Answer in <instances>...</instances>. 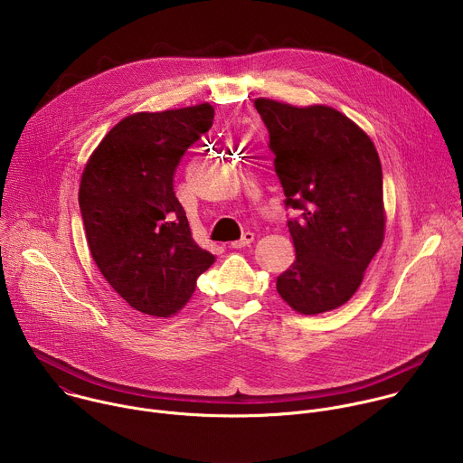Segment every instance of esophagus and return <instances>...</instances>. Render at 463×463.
<instances>
[{
    "instance_id": "34e87169",
    "label": "esophagus",
    "mask_w": 463,
    "mask_h": 463,
    "mask_svg": "<svg viewBox=\"0 0 463 463\" xmlns=\"http://www.w3.org/2000/svg\"><path fill=\"white\" fill-rule=\"evenodd\" d=\"M252 240H254V234L252 232H245L240 240H236V241H232L231 243V247L232 249H241V247H249L250 243H252Z\"/></svg>"
}]
</instances>
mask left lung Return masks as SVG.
I'll return each instance as SVG.
<instances>
[{
  "mask_svg": "<svg viewBox=\"0 0 463 463\" xmlns=\"http://www.w3.org/2000/svg\"><path fill=\"white\" fill-rule=\"evenodd\" d=\"M269 129L289 220L295 261L277 279L282 300L302 315L341 307L359 289L384 240L383 170L372 139L324 104L256 99Z\"/></svg>",
  "mask_w": 463,
  "mask_h": 463,
  "instance_id": "1",
  "label": "left lung"
}]
</instances>
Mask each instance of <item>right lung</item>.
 Returning a JSON list of instances; mask_svg holds the SVG:
<instances>
[{"label": "right lung", "mask_w": 463, "mask_h": 463, "mask_svg": "<svg viewBox=\"0 0 463 463\" xmlns=\"http://www.w3.org/2000/svg\"><path fill=\"white\" fill-rule=\"evenodd\" d=\"M213 120L209 102L131 113L84 166L79 205L90 252L108 284L141 313L175 315L216 260L194 241L174 192L183 154Z\"/></svg>", "instance_id": "add662e5"}]
</instances>
